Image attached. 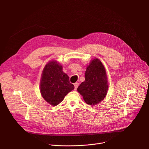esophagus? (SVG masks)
<instances>
[{"mask_svg": "<svg viewBox=\"0 0 149 149\" xmlns=\"http://www.w3.org/2000/svg\"><path fill=\"white\" fill-rule=\"evenodd\" d=\"M78 86H79V84H78V82H75V83L74 84V87H75V90H76L77 89V88H78Z\"/></svg>", "mask_w": 149, "mask_h": 149, "instance_id": "1", "label": "esophagus"}]
</instances>
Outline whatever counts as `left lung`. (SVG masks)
<instances>
[{
    "label": "left lung",
    "mask_w": 149,
    "mask_h": 149,
    "mask_svg": "<svg viewBox=\"0 0 149 149\" xmlns=\"http://www.w3.org/2000/svg\"><path fill=\"white\" fill-rule=\"evenodd\" d=\"M109 84L105 69L97 58L93 59L87 65L85 73V81L77 88L88 105L100 103L107 94Z\"/></svg>",
    "instance_id": "left-lung-1"
}]
</instances>
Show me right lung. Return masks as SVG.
I'll return each mask as SVG.
<instances>
[{
	"label": "right lung",
	"instance_id": "right-lung-1",
	"mask_svg": "<svg viewBox=\"0 0 149 149\" xmlns=\"http://www.w3.org/2000/svg\"><path fill=\"white\" fill-rule=\"evenodd\" d=\"M62 66L57 61L48 62L42 71L40 91L44 100L52 106L59 104L68 93L74 89L69 77L62 71Z\"/></svg>",
	"mask_w": 149,
	"mask_h": 149
}]
</instances>
